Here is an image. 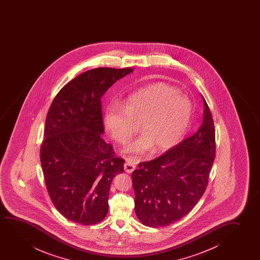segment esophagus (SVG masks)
I'll list each match as a JSON object with an SVG mask.
<instances>
[{
  "mask_svg": "<svg viewBox=\"0 0 260 260\" xmlns=\"http://www.w3.org/2000/svg\"><path fill=\"white\" fill-rule=\"evenodd\" d=\"M136 169V166L134 164H132V161L127 160L124 164V171L127 173H132V171H134Z\"/></svg>",
  "mask_w": 260,
  "mask_h": 260,
  "instance_id": "1",
  "label": "esophagus"
}]
</instances>
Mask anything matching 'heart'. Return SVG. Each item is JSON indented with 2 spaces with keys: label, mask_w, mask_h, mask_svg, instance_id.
Here are the masks:
<instances>
[{
  "label": "heart",
  "mask_w": 260,
  "mask_h": 260,
  "mask_svg": "<svg viewBox=\"0 0 260 260\" xmlns=\"http://www.w3.org/2000/svg\"><path fill=\"white\" fill-rule=\"evenodd\" d=\"M192 103L174 87L158 83L133 94L121 104L111 103L104 111L103 124L111 138L125 143L139 124L142 135L125 146L124 153L143 154L155 146L158 151L177 145L188 129Z\"/></svg>",
  "instance_id": "b5f03b06"
}]
</instances>
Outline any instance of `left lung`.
I'll return each instance as SVG.
<instances>
[{"label":"left lung","mask_w":260,"mask_h":260,"mask_svg":"<svg viewBox=\"0 0 260 260\" xmlns=\"http://www.w3.org/2000/svg\"><path fill=\"white\" fill-rule=\"evenodd\" d=\"M203 123L188 139L132 172L135 212L146 226L173 224L187 215L205 192L216 153L215 128L206 101Z\"/></svg>","instance_id":"8db88e82"}]
</instances>
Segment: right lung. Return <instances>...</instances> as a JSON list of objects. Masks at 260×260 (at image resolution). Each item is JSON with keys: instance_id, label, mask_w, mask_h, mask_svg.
I'll use <instances>...</instances> for the list:
<instances>
[{"instance_id": "1", "label": "right lung", "mask_w": 260, "mask_h": 260, "mask_svg": "<svg viewBox=\"0 0 260 260\" xmlns=\"http://www.w3.org/2000/svg\"><path fill=\"white\" fill-rule=\"evenodd\" d=\"M133 69L100 68L62 88L47 114L40 159L50 199L72 222L94 224L107 216L111 183L124 160L105 142L101 99Z\"/></svg>"}]
</instances>
